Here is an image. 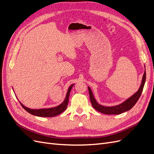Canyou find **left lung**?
Segmentation results:
<instances>
[{
	"instance_id": "obj_1",
	"label": "left lung",
	"mask_w": 154,
	"mask_h": 154,
	"mask_svg": "<svg viewBox=\"0 0 154 154\" xmlns=\"http://www.w3.org/2000/svg\"><path fill=\"white\" fill-rule=\"evenodd\" d=\"M145 81H146V71L144 72L141 84L140 85V87L139 88V90L135 93L133 96L129 97V98L127 99V100H125L124 102H123L122 103L116 105V106H106L100 105L94 98V95H93L92 92L91 91L90 87H88V92H89L90 100H91L92 105L96 110L105 114H120L123 112H125L126 111H128L132 108V107L135 105V104L137 103V101L139 99V97H140Z\"/></svg>"
}]
</instances>
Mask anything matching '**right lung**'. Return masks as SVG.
I'll list each match as a JSON object with an SVG mask.
<instances>
[{"label":"right lung","mask_w":154,"mask_h":154,"mask_svg":"<svg viewBox=\"0 0 154 154\" xmlns=\"http://www.w3.org/2000/svg\"><path fill=\"white\" fill-rule=\"evenodd\" d=\"M74 84L71 85L68 88V91L67 92V94L66 96L63 103L57 106L53 107V108H49V109H31L25 106L24 105L22 104L20 102V103L22 106L24 108L27 112L30 113L32 115L39 116V117H54V116H57L60 114L62 113L66 109L68 102H69V97L70 96V92H71L72 87H73Z\"/></svg>","instance_id":"1"}]
</instances>
